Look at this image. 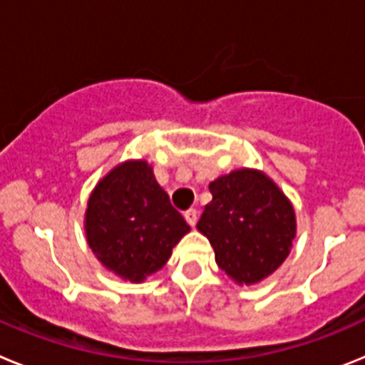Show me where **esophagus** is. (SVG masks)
<instances>
[{
    "label": "esophagus",
    "mask_w": 365,
    "mask_h": 365,
    "mask_svg": "<svg viewBox=\"0 0 365 365\" xmlns=\"http://www.w3.org/2000/svg\"><path fill=\"white\" fill-rule=\"evenodd\" d=\"M185 219L190 227H195V222H197V210H195V208H190V210H186Z\"/></svg>",
    "instance_id": "1"
}]
</instances>
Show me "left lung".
<instances>
[{
    "label": "left lung",
    "mask_w": 365,
    "mask_h": 365,
    "mask_svg": "<svg viewBox=\"0 0 365 365\" xmlns=\"http://www.w3.org/2000/svg\"><path fill=\"white\" fill-rule=\"evenodd\" d=\"M210 192L197 228L210 240L219 269L241 285L261 282L291 252L296 234L291 202L254 170L219 177Z\"/></svg>",
    "instance_id": "left-lung-1"
}]
</instances>
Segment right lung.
I'll list each match as a JSON object with an SVG mask.
<instances>
[{
	"mask_svg": "<svg viewBox=\"0 0 365 365\" xmlns=\"http://www.w3.org/2000/svg\"><path fill=\"white\" fill-rule=\"evenodd\" d=\"M188 230L144 160L115 168L87 202V243L106 269L130 282L157 272Z\"/></svg>",
	"mask_w": 365,
	"mask_h": 365,
	"instance_id": "obj_1",
	"label": "right lung"
}]
</instances>
